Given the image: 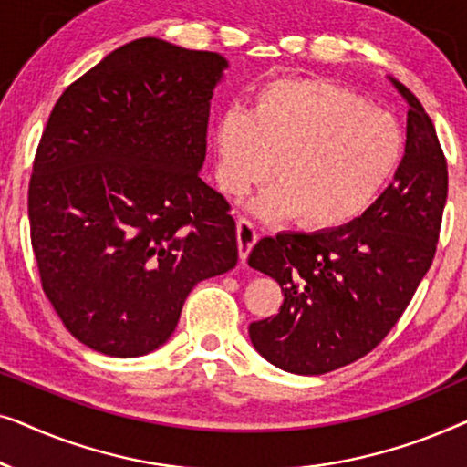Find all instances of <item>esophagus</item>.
Masks as SVG:
<instances>
[{"label": "esophagus", "instance_id": "34e87169", "mask_svg": "<svg viewBox=\"0 0 467 467\" xmlns=\"http://www.w3.org/2000/svg\"><path fill=\"white\" fill-rule=\"evenodd\" d=\"M235 234H238V251H240V259L246 261L248 253H251V248L254 246V242H257V229L251 221L246 219V216H240L238 219V225H235Z\"/></svg>", "mask_w": 467, "mask_h": 467}]
</instances>
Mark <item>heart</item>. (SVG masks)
<instances>
[{
    "mask_svg": "<svg viewBox=\"0 0 467 467\" xmlns=\"http://www.w3.org/2000/svg\"><path fill=\"white\" fill-rule=\"evenodd\" d=\"M214 149L225 193L244 195L274 170L276 187L254 210L267 219L293 214L306 232H327L374 202L398 165L401 133L391 114L348 88L274 78L254 91L251 112L221 114Z\"/></svg>",
    "mask_w": 467,
    "mask_h": 467,
    "instance_id": "obj_1",
    "label": "heart"
}]
</instances>
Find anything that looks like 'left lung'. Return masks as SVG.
<instances>
[{"instance_id":"left-lung-1","label":"left lung","mask_w":467,"mask_h":467,"mask_svg":"<svg viewBox=\"0 0 467 467\" xmlns=\"http://www.w3.org/2000/svg\"><path fill=\"white\" fill-rule=\"evenodd\" d=\"M410 110L393 182L348 225L259 240L248 265L280 285L276 315L248 327L253 347L293 374H327L385 340L436 254L449 165L430 114L395 82Z\"/></svg>"}]
</instances>
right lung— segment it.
Instances as JSON below:
<instances>
[{
	"label": "right lung",
	"mask_w": 467,
	"mask_h": 467,
	"mask_svg": "<svg viewBox=\"0 0 467 467\" xmlns=\"http://www.w3.org/2000/svg\"><path fill=\"white\" fill-rule=\"evenodd\" d=\"M225 67L219 53L140 37L50 112L29 181L31 248L57 315L98 353L159 348L191 289L238 264L232 206L200 178Z\"/></svg>",
	"instance_id": "right-lung-1"
}]
</instances>
